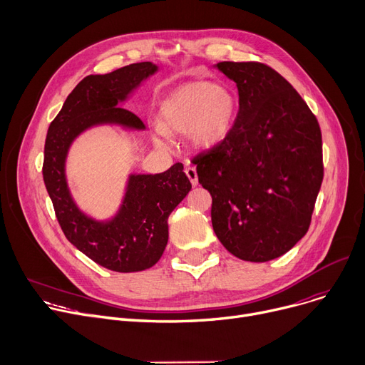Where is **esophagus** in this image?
<instances>
[{
	"mask_svg": "<svg viewBox=\"0 0 365 365\" xmlns=\"http://www.w3.org/2000/svg\"><path fill=\"white\" fill-rule=\"evenodd\" d=\"M185 175L190 180V182H192V185H197L199 184V181H197V172H196V168L193 165H188L185 168Z\"/></svg>",
	"mask_w": 365,
	"mask_h": 365,
	"instance_id": "obj_1",
	"label": "esophagus"
}]
</instances>
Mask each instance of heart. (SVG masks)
Listing matches in <instances>:
<instances>
[{"instance_id":"1","label":"heart","mask_w":365,"mask_h":365,"mask_svg":"<svg viewBox=\"0 0 365 365\" xmlns=\"http://www.w3.org/2000/svg\"><path fill=\"white\" fill-rule=\"evenodd\" d=\"M236 114L237 101L230 89L210 81L188 83L162 103L155 138L159 144L168 145V132L187 133L193 147L211 150L227 138Z\"/></svg>"}]
</instances>
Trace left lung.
<instances>
[{
	"instance_id": "left-lung-1",
	"label": "left lung",
	"mask_w": 365,
	"mask_h": 365,
	"mask_svg": "<svg viewBox=\"0 0 365 365\" xmlns=\"http://www.w3.org/2000/svg\"><path fill=\"white\" fill-rule=\"evenodd\" d=\"M215 68L236 83L239 111L227 138L193 162L212 196V227L224 248L245 262H269L309 230L324 178L319 123L270 66Z\"/></svg>"
}]
</instances>
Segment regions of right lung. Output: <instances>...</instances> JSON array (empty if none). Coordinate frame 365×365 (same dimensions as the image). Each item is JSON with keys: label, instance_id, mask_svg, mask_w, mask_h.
Listing matches in <instances>:
<instances>
[{"label": "right lung", "instance_id": "add662e5", "mask_svg": "<svg viewBox=\"0 0 365 365\" xmlns=\"http://www.w3.org/2000/svg\"><path fill=\"white\" fill-rule=\"evenodd\" d=\"M155 71L158 65L138 62L83 78L50 123L44 145L43 178L63 235L95 263L120 273L141 272L160 259L169 237L168 218L192 190L182 163L154 175L130 173L117 214L103 221L77 206L65 165L76 138L93 126L145 129L140 117L120 106Z\"/></svg>", "mask_w": 365, "mask_h": 365}]
</instances>
